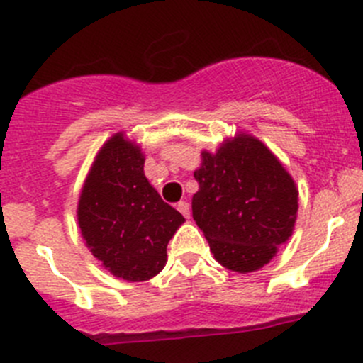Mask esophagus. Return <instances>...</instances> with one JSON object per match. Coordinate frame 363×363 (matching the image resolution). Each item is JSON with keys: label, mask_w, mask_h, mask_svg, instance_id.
<instances>
[{"label": "esophagus", "mask_w": 363, "mask_h": 363, "mask_svg": "<svg viewBox=\"0 0 363 363\" xmlns=\"http://www.w3.org/2000/svg\"><path fill=\"white\" fill-rule=\"evenodd\" d=\"M177 211L181 212L184 218H189V212H191V211H189V203L188 202H179L177 203Z\"/></svg>", "instance_id": "obj_1"}]
</instances>
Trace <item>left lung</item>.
I'll list each match as a JSON object with an SVG mask.
<instances>
[{"label":"left lung","instance_id":"8db88e82","mask_svg":"<svg viewBox=\"0 0 363 363\" xmlns=\"http://www.w3.org/2000/svg\"><path fill=\"white\" fill-rule=\"evenodd\" d=\"M193 219L225 269L255 272L291 237L298 189L274 152L250 133L226 138L216 152L202 151L195 170Z\"/></svg>","mask_w":363,"mask_h":363}]
</instances>
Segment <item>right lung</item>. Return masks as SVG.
<instances>
[{"mask_svg":"<svg viewBox=\"0 0 363 363\" xmlns=\"http://www.w3.org/2000/svg\"><path fill=\"white\" fill-rule=\"evenodd\" d=\"M140 145L123 131L94 158L77 205L80 233L117 279L142 283L163 270L168 240L186 221L161 200L144 174Z\"/></svg>","mask_w":363,"mask_h":363,"instance_id":"1","label":"right lung"}]
</instances>
